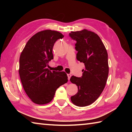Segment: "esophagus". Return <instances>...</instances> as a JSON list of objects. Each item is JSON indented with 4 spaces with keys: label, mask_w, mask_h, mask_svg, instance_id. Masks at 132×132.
<instances>
[{
    "label": "esophagus",
    "mask_w": 132,
    "mask_h": 132,
    "mask_svg": "<svg viewBox=\"0 0 132 132\" xmlns=\"http://www.w3.org/2000/svg\"><path fill=\"white\" fill-rule=\"evenodd\" d=\"M71 77V74H68V79H69V80H70V79Z\"/></svg>",
    "instance_id": "34e87169"
}]
</instances>
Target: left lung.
Listing matches in <instances>:
<instances>
[{
  "instance_id": "8db88e82",
  "label": "left lung",
  "mask_w": 132,
  "mask_h": 132,
  "mask_svg": "<svg viewBox=\"0 0 132 132\" xmlns=\"http://www.w3.org/2000/svg\"><path fill=\"white\" fill-rule=\"evenodd\" d=\"M69 36L77 41V59L85 66L82 77L70 78L78 89L71 100L75 105L86 106L95 102L105 87L109 72L108 53L100 38L94 32L83 29L71 32Z\"/></svg>"
}]
</instances>
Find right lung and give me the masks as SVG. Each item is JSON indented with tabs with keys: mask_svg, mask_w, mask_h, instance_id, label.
Here are the masks:
<instances>
[{
	"mask_svg": "<svg viewBox=\"0 0 132 132\" xmlns=\"http://www.w3.org/2000/svg\"><path fill=\"white\" fill-rule=\"evenodd\" d=\"M64 36L52 30L39 32L30 38L22 51L19 72L25 92L33 103L46 104L51 102L59 87L68 82L64 71H51L46 67L53 59L55 41Z\"/></svg>",
	"mask_w": 132,
	"mask_h": 132,
	"instance_id": "right-lung-1",
	"label": "right lung"
}]
</instances>
